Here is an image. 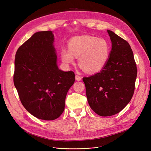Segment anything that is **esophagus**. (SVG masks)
Segmentation results:
<instances>
[{"instance_id": "1", "label": "esophagus", "mask_w": 151, "mask_h": 151, "mask_svg": "<svg viewBox=\"0 0 151 151\" xmlns=\"http://www.w3.org/2000/svg\"><path fill=\"white\" fill-rule=\"evenodd\" d=\"M75 79H76V81H81V77L80 76H79V75H76V76H75Z\"/></svg>"}]
</instances>
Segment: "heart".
<instances>
[{
    "instance_id": "1",
    "label": "heart",
    "mask_w": 151,
    "mask_h": 151,
    "mask_svg": "<svg viewBox=\"0 0 151 151\" xmlns=\"http://www.w3.org/2000/svg\"><path fill=\"white\" fill-rule=\"evenodd\" d=\"M68 49L61 51L63 62L72 63L75 58H79V65L88 73H96L101 70L109 55V46L105 40L89 35L72 38L68 43Z\"/></svg>"
}]
</instances>
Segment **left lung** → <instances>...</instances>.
I'll return each mask as SVG.
<instances>
[{
  "label": "left lung",
  "instance_id": "1",
  "mask_svg": "<svg viewBox=\"0 0 151 151\" xmlns=\"http://www.w3.org/2000/svg\"><path fill=\"white\" fill-rule=\"evenodd\" d=\"M112 48L105 65L99 73L84 77L89 105L101 116L119 113L131 100L137 68L129 43L108 30Z\"/></svg>",
  "mask_w": 151,
  "mask_h": 151
}]
</instances>
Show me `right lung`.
I'll return each mask as SVG.
<instances>
[{"mask_svg":"<svg viewBox=\"0 0 151 151\" xmlns=\"http://www.w3.org/2000/svg\"><path fill=\"white\" fill-rule=\"evenodd\" d=\"M52 31L35 33L18 49L13 81L21 104L40 119L54 120L63 112L67 93L73 84V71L57 65Z\"/></svg>","mask_w":151,"mask_h":151,"instance_id":"right-lung-1","label":"right lung"}]
</instances>
